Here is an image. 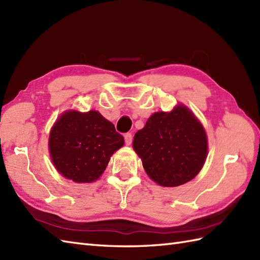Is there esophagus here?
Wrapping results in <instances>:
<instances>
[{
    "label": "esophagus",
    "instance_id": "esophagus-1",
    "mask_svg": "<svg viewBox=\"0 0 260 260\" xmlns=\"http://www.w3.org/2000/svg\"><path fill=\"white\" fill-rule=\"evenodd\" d=\"M125 144L126 145H131L132 144V142H133V136H132V134L131 133H127V134H125Z\"/></svg>",
    "mask_w": 260,
    "mask_h": 260
}]
</instances>
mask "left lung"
Here are the masks:
<instances>
[{
	"label": "left lung",
	"instance_id": "left-lung-1",
	"mask_svg": "<svg viewBox=\"0 0 260 260\" xmlns=\"http://www.w3.org/2000/svg\"><path fill=\"white\" fill-rule=\"evenodd\" d=\"M133 148L150 178L162 186H179L200 172L208 155L202 124L184 105L157 112L134 136Z\"/></svg>",
	"mask_w": 260,
	"mask_h": 260
}]
</instances>
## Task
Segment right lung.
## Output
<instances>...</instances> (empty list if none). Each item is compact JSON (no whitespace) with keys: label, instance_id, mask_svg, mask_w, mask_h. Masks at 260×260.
I'll return each instance as SVG.
<instances>
[{"label":"right lung","instance_id":"1","mask_svg":"<svg viewBox=\"0 0 260 260\" xmlns=\"http://www.w3.org/2000/svg\"><path fill=\"white\" fill-rule=\"evenodd\" d=\"M124 137L96 110L64 112L52 126L49 152L54 168L66 179L90 183L99 179Z\"/></svg>","mask_w":260,"mask_h":260}]
</instances>
